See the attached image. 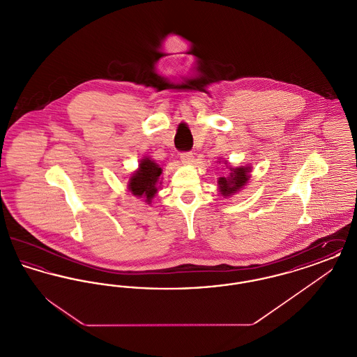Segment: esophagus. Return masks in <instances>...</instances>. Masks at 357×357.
Here are the masks:
<instances>
[{
	"mask_svg": "<svg viewBox=\"0 0 357 357\" xmlns=\"http://www.w3.org/2000/svg\"><path fill=\"white\" fill-rule=\"evenodd\" d=\"M192 159H194V156H192L191 151H183V153H181V160H182L183 163H191Z\"/></svg>",
	"mask_w": 357,
	"mask_h": 357,
	"instance_id": "34e87169",
	"label": "esophagus"
}]
</instances>
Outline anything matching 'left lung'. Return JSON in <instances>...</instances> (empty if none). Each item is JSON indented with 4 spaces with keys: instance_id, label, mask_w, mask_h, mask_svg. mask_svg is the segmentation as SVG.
Listing matches in <instances>:
<instances>
[{
    "instance_id": "obj_1",
    "label": "left lung",
    "mask_w": 357,
    "mask_h": 357,
    "mask_svg": "<svg viewBox=\"0 0 357 357\" xmlns=\"http://www.w3.org/2000/svg\"><path fill=\"white\" fill-rule=\"evenodd\" d=\"M249 170L250 167H238V169H233V172L230 174L229 178H225V176L220 178L218 185H220L222 195L229 197L245 186L246 182L249 181Z\"/></svg>"
}]
</instances>
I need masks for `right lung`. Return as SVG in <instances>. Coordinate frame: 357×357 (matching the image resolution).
I'll return each mask as SVG.
<instances>
[{
  "mask_svg": "<svg viewBox=\"0 0 357 357\" xmlns=\"http://www.w3.org/2000/svg\"><path fill=\"white\" fill-rule=\"evenodd\" d=\"M162 174V169L150 160L143 159L139 165V170L131 176L128 188L136 197H144L146 202H151L153 195L158 191V179Z\"/></svg>",
  "mask_w": 357,
  "mask_h": 357,
  "instance_id": "1",
  "label": "right lung"
}]
</instances>
